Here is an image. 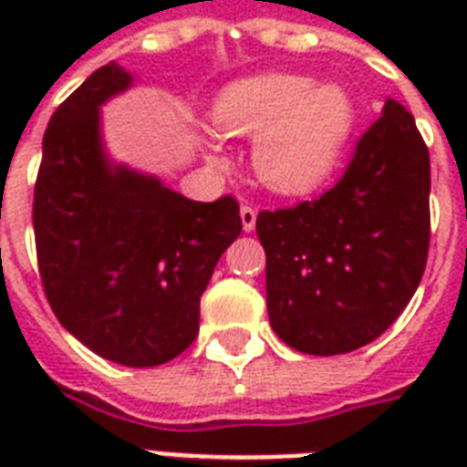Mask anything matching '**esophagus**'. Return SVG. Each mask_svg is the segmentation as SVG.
Masks as SVG:
<instances>
[{
    "instance_id": "34e87169",
    "label": "esophagus",
    "mask_w": 467,
    "mask_h": 467,
    "mask_svg": "<svg viewBox=\"0 0 467 467\" xmlns=\"http://www.w3.org/2000/svg\"><path fill=\"white\" fill-rule=\"evenodd\" d=\"M240 218H242V227H244V233H252L256 225V211L249 203H244L240 208Z\"/></svg>"
}]
</instances>
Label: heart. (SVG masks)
Masks as SVG:
<instances>
[{
	"mask_svg": "<svg viewBox=\"0 0 467 467\" xmlns=\"http://www.w3.org/2000/svg\"><path fill=\"white\" fill-rule=\"evenodd\" d=\"M218 130L254 138L252 167L276 193H306L339 164L356 126V109L337 84H317L293 72H262L227 84L213 104ZM205 152L223 164L218 140L208 135Z\"/></svg>",
	"mask_w": 467,
	"mask_h": 467,
	"instance_id": "b5f03b06",
	"label": "heart"
}]
</instances>
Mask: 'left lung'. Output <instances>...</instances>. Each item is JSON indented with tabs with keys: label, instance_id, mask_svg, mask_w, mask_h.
Masks as SVG:
<instances>
[{
	"label": "left lung",
	"instance_id": "8db88e82",
	"mask_svg": "<svg viewBox=\"0 0 467 467\" xmlns=\"http://www.w3.org/2000/svg\"><path fill=\"white\" fill-rule=\"evenodd\" d=\"M429 150L388 99L347 171L315 201L262 211L274 332L303 354H348L400 317L429 254Z\"/></svg>",
	"mask_w": 467,
	"mask_h": 467
}]
</instances>
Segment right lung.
<instances>
[{
	"instance_id": "obj_1",
	"label": "right lung",
	"mask_w": 467,
	"mask_h": 467,
	"mask_svg": "<svg viewBox=\"0 0 467 467\" xmlns=\"http://www.w3.org/2000/svg\"><path fill=\"white\" fill-rule=\"evenodd\" d=\"M130 82L109 62L57 106L43 135L33 233L60 325L94 354L148 368L196 339L201 296L242 220L233 196L191 201L109 161L99 106Z\"/></svg>"
}]
</instances>
